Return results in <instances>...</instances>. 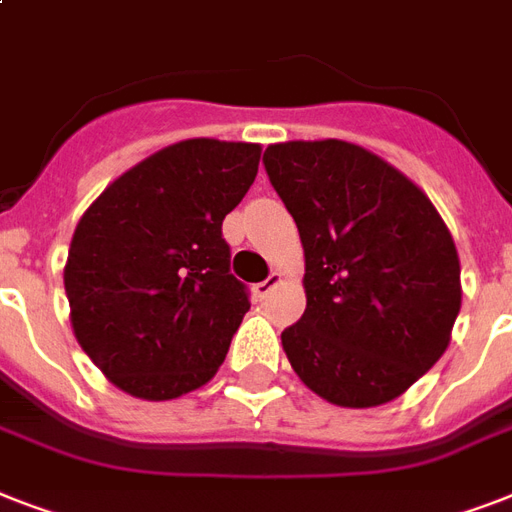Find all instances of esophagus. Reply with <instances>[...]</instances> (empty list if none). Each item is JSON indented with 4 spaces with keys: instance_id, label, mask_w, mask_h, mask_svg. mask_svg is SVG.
Listing matches in <instances>:
<instances>
[{
    "instance_id": "1",
    "label": "esophagus",
    "mask_w": 512,
    "mask_h": 512,
    "mask_svg": "<svg viewBox=\"0 0 512 512\" xmlns=\"http://www.w3.org/2000/svg\"><path fill=\"white\" fill-rule=\"evenodd\" d=\"M279 284H281V273H279V271H273L271 276H268V279L260 281V284H255V295L260 297V300H265V297L271 295L273 289L279 287Z\"/></svg>"
}]
</instances>
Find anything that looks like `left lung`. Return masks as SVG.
I'll list each match as a JSON object with an SVG mask.
<instances>
[{"instance_id":"8db88e82","label":"left lung","mask_w":512,"mask_h":512,"mask_svg":"<svg viewBox=\"0 0 512 512\" xmlns=\"http://www.w3.org/2000/svg\"><path fill=\"white\" fill-rule=\"evenodd\" d=\"M263 164L305 249L308 305L281 332L289 364L329 404H388L452 337V233L409 177L345 140L276 143Z\"/></svg>"}]
</instances>
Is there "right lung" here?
Listing matches in <instances>:
<instances>
[{"instance_id": "add662e5", "label": "right lung", "mask_w": 512, "mask_h": 512, "mask_svg": "<svg viewBox=\"0 0 512 512\" xmlns=\"http://www.w3.org/2000/svg\"><path fill=\"white\" fill-rule=\"evenodd\" d=\"M260 146L193 138L116 177L76 225L63 271L71 327L116 388L170 401L215 377L249 311L223 220Z\"/></svg>"}]
</instances>
